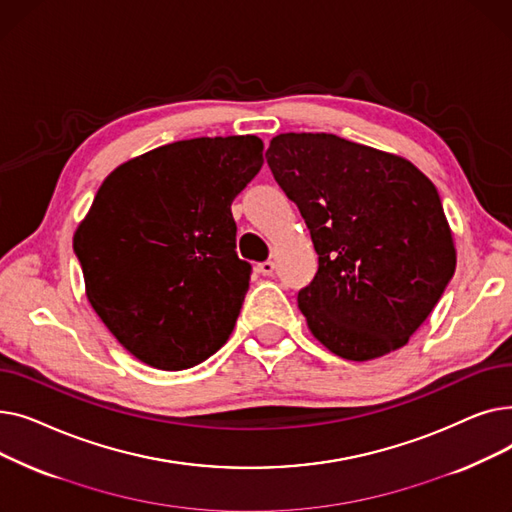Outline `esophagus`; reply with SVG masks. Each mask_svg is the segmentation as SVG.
<instances>
[{"instance_id": "1", "label": "esophagus", "mask_w": 512, "mask_h": 512, "mask_svg": "<svg viewBox=\"0 0 512 512\" xmlns=\"http://www.w3.org/2000/svg\"><path fill=\"white\" fill-rule=\"evenodd\" d=\"M274 270H276V263H274V261H263V263H259V272H261L263 276H272Z\"/></svg>"}]
</instances>
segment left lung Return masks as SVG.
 Here are the masks:
<instances>
[{"instance_id": "8db88e82", "label": "left lung", "mask_w": 512, "mask_h": 512, "mask_svg": "<svg viewBox=\"0 0 512 512\" xmlns=\"http://www.w3.org/2000/svg\"><path fill=\"white\" fill-rule=\"evenodd\" d=\"M265 159L319 255L299 292L311 334L348 361L405 346L456 267L434 182L405 157L326 132L278 134Z\"/></svg>"}]
</instances>
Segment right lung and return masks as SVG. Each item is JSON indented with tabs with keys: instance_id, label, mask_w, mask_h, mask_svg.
Returning <instances> with one entry per match:
<instances>
[{
	"instance_id": "right-lung-1",
	"label": "right lung",
	"mask_w": 512,
	"mask_h": 512,
	"mask_svg": "<svg viewBox=\"0 0 512 512\" xmlns=\"http://www.w3.org/2000/svg\"><path fill=\"white\" fill-rule=\"evenodd\" d=\"M261 164L255 134L201 137L132 157L99 186L74 253L91 307L139 361L188 369L230 338L251 278L230 207Z\"/></svg>"
}]
</instances>
